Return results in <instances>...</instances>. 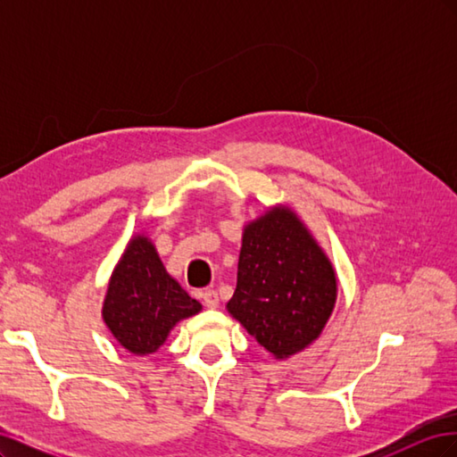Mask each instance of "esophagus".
Segmentation results:
<instances>
[{
    "label": "esophagus",
    "mask_w": 457,
    "mask_h": 457,
    "mask_svg": "<svg viewBox=\"0 0 457 457\" xmlns=\"http://www.w3.org/2000/svg\"><path fill=\"white\" fill-rule=\"evenodd\" d=\"M204 305L207 309H217L219 307V295L215 289H205L204 292Z\"/></svg>",
    "instance_id": "1"
}]
</instances>
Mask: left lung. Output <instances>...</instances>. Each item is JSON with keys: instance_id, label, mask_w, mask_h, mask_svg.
<instances>
[{"instance_id": "left-lung-1", "label": "left lung", "mask_w": 457, "mask_h": 457, "mask_svg": "<svg viewBox=\"0 0 457 457\" xmlns=\"http://www.w3.org/2000/svg\"><path fill=\"white\" fill-rule=\"evenodd\" d=\"M336 272L287 207H274L244 228L238 282L228 312L276 358L311 345L334 311Z\"/></svg>"}]
</instances>
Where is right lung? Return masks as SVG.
<instances>
[{
    "instance_id": "add662e5",
    "label": "right lung",
    "mask_w": 457,
    "mask_h": 457,
    "mask_svg": "<svg viewBox=\"0 0 457 457\" xmlns=\"http://www.w3.org/2000/svg\"><path fill=\"white\" fill-rule=\"evenodd\" d=\"M202 311L165 272L154 245L135 237L110 278L103 318L123 349L150 354L168 339L171 328Z\"/></svg>"
}]
</instances>
